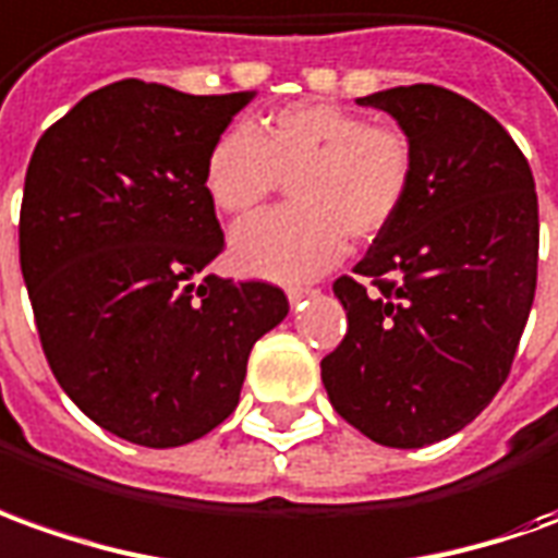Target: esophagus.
Instances as JSON below:
<instances>
[{
    "mask_svg": "<svg viewBox=\"0 0 558 558\" xmlns=\"http://www.w3.org/2000/svg\"><path fill=\"white\" fill-rule=\"evenodd\" d=\"M310 294H316V291H313V288H288V303L298 306V303H301L303 298H310Z\"/></svg>",
    "mask_w": 558,
    "mask_h": 558,
    "instance_id": "obj_1",
    "label": "esophagus"
}]
</instances>
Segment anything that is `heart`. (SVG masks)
Instances as JSON below:
<instances>
[{"mask_svg": "<svg viewBox=\"0 0 558 558\" xmlns=\"http://www.w3.org/2000/svg\"><path fill=\"white\" fill-rule=\"evenodd\" d=\"M416 151L401 126L367 124L333 102H294L228 130L203 160V194L215 213L245 218L288 182L291 206L245 221L230 236L240 272L306 282L330 270L345 242L374 240L403 213Z\"/></svg>", "mask_w": 558, "mask_h": 558, "instance_id": "b5f03b06", "label": "heart"}]
</instances>
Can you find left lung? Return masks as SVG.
<instances>
[{
  "label": "left lung",
  "mask_w": 558,
  "mask_h": 558,
  "mask_svg": "<svg viewBox=\"0 0 558 558\" xmlns=\"http://www.w3.org/2000/svg\"><path fill=\"white\" fill-rule=\"evenodd\" d=\"M359 106L398 121L416 179L359 279L333 282L349 328L322 383L361 434L418 449L474 422L510 374L537 286L535 179L505 126L452 90L391 87Z\"/></svg>",
  "instance_id": "1"
}]
</instances>
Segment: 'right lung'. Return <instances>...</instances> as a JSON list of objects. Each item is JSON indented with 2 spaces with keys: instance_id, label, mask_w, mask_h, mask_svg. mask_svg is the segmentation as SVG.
<instances>
[{
  "instance_id": "add662e5",
  "label": "right lung",
  "mask_w": 558,
  "mask_h": 558,
  "mask_svg": "<svg viewBox=\"0 0 558 558\" xmlns=\"http://www.w3.org/2000/svg\"><path fill=\"white\" fill-rule=\"evenodd\" d=\"M248 99L114 81L45 130L26 169L21 270L45 359L84 416L140 447L221 425L252 345L288 316L267 282L197 286L225 248L203 160Z\"/></svg>"
}]
</instances>
